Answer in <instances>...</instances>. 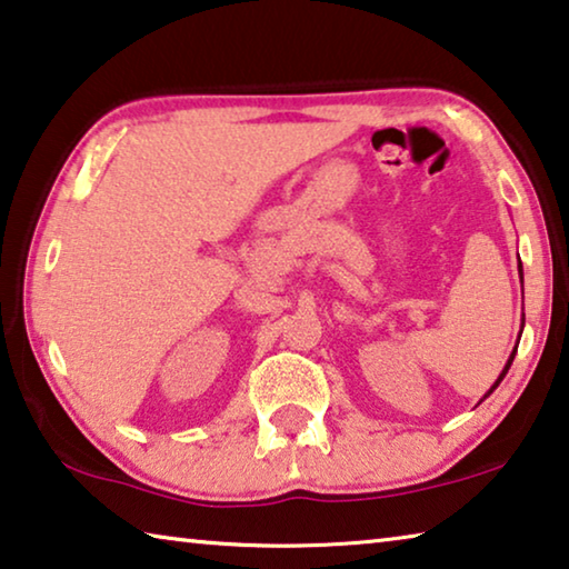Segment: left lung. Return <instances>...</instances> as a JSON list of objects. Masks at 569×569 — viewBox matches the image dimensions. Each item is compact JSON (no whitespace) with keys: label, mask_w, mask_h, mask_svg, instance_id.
Wrapping results in <instances>:
<instances>
[{"label":"left lung","mask_w":569,"mask_h":569,"mask_svg":"<svg viewBox=\"0 0 569 569\" xmlns=\"http://www.w3.org/2000/svg\"><path fill=\"white\" fill-rule=\"evenodd\" d=\"M519 273H521V263H519ZM521 283H525V281H521ZM513 355H517V347H513V351H511V357H509V362H507V367H503V369H501V375H499V380H496V382H493V387H491V390H489V392H486V395H483V400H486V398H489V395H491V392H493V390H496V387H499V382H501V380H503V377H507V372H509V367H511V362H513Z\"/></svg>","instance_id":"1"}]
</instances>
